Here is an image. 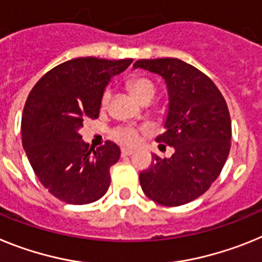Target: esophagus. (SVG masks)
Segmentation results:
<instances>
[{"label":"esophagus","instance_id":"34e87169","mask_svg":"<svg viewBox=\"0 0 262 262\" xmlns=\"http://www.w3.org/2000/svg\"><path fill=\"white\" fill-rule=\"evenodd\" d=\"M134 153L133 149H129V147H122L121 149V156L125 157V156H132V154Z\"/></svg>","mask_w":262,"mask_h":262}]
</instances>
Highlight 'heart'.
Wrapping results in <instances>:
<instances>
[{
  "instance_id": "heart-1",
  "label": "heart",
  "mask_w": 262,
  "mask_h": 262,
  "mask_svg": "<svg viewBox=\"0 0 262 262\" xmlns=\"http://www.w3.org/2000/svg\"><path fill=\"white\" fill-rule=\"evenodd\" d=\"M128 88L133 96L141 101L144 97L149 96V95H154L156 93V87L154 84L150 80L145 79V77H136V79H132L128 83ZM109 97H111V92L105 91L101 97V105L103 108H105L108 105ZM113 137L118 141V142H122V144L126 145H134L137 144L138 141V132L137 129L132 128V126H121V128L116 129L113 132Z\"/></svg>"
}]
</instances>
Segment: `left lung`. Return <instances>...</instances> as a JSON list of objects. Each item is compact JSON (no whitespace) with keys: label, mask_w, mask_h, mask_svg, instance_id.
<instances>
[{"label":"left lung","mask_w":262,"mask_h":262,"mask_svg":"<svg viewBox=\"0 0 262 262\" xmlns=\"http://www.w3.org/2000/svg\"><path fill=\"white\" fill-rule=\"evenodd\" d=\"M133 68L159 75L167 88V113L158 142L174 147L170 158L153 154L140 174L142 191L162 206L196 199L219 177L231 149V117L210 77L175 58L141 59Z\"/></svg>","instance_id":"left-lung-1"}]
</instances>
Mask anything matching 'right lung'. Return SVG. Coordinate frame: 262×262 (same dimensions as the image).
Wrapping results in <instances>:
<instances>
[{"label": "right lung", "instance_id": "obj_1", "mask_svg": "<svg viewBox=\"0 0 262 262\" xmlns=\"http://www.w3.org/2000/svg\"><path fill=\"white\" fill-rule=\"evenodd\" d=\"M132 62L71 59L47 72L27 97L22 145L40 183L66 203H92L108 191L109 169L121 150L111 141L88 149L80 129L84 120L99 117L106 85Z\"/></svg>", "mask_w": 262, "mask_h": 262}]
</instances>
